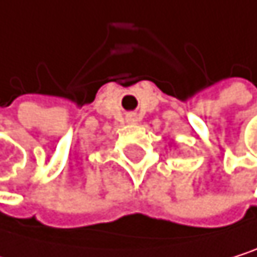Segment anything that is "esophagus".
<instances>
[{
    "label": "esophagus",
    "instance_id": "obj_1",
    "mask_svg": "<svg viewBox=\"0 0 257 257\" xmlns=\"http://www.w3.org/2000/svg\"><path fill=\"white\" fill-rule=\"evenodd\" d=\"M127 122H128V124H136V122H138V118L133 116V114H130V116H127Z\"/></svg>",
    "mask_w": 257,
    "mask_h": 257
}]
</instances>
